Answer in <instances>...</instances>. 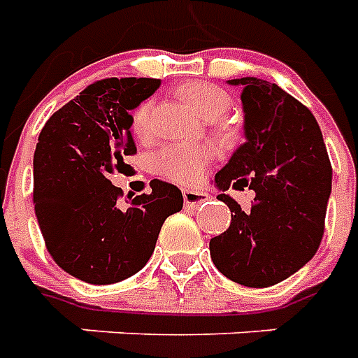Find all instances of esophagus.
I'll use <instances>...</instances> for the list:
<instances>
[{
	"mask_svg": "<svg viewBox=\"0 0 358 358\" xmlns=\"http://www.w3.org/2000/svg\"><path fill=\"white\" fill-rule=\"evenodd\" d=\"M182 195H184V203H186L187 207H197V205H201V203H205L209 199V194H207V192L189 189V187H186V189L182 192Z\"/></svg>",
	"mask_w": 358,
	"mask_h": 358,
	"instance_id": "esophagus-1",
	"label": "esophagus"
}]
</instances>
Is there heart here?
Wrapping results in <instances>:
<instances>
[{"instance_id":"heart-1","label":"heart","mask_w":358,"mask_h":358,"mask_svg":"<svg viewBox=\"0 0 358 358\" xmlns=\"http://www.w3.org/2000/svg\"><path fill=\"white\" fill-rule=\"evenodd\" d=\"M180 97L205 120H215L230 107V95L209 82H192L178 90ZM151 128V105L141 103L132 113V130L138 138H148ZM213 149L207 145L178 143L161 149L153 159V166L164 178L180 184H194L201 178Z\"/></svg>"}]
</instances>
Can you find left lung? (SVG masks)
<instances>
[{
  "label": "left lung",
  "instance_id": "left-lung-1",
  "mask_svg": "<svg viewBox=\"0 0 358 358\" xmlns=\"http://www.w3.org/2000/svg\"><path fill=\"white\" fill-rule=\"evenodd\" d=\"M241 88L243 138L215 174L217 199L232 220L209 243L210 259L226 278L268 287L315 257L331 194V164L320 126L295 97L257 76L234 78ZM249 187L254 205L241 210L224 192Z\"/></svg>",
  "mask_w": 358,
  "mask_h": 358
}]
</instances>
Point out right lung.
Listing matches in <instances>:
<instances>
[{
	"label": "right lung",
	"instance_id": "right-lung-1",
	"mask_svg": "<svg viewBox=\"0 0 358 358\" xmlns=\"http://www.w3.org/2000/svg\"><path fill=\"white\" fill-rule=\"evenodd\" d=\"M157 78H107L55 110L34 151V209L48 251L82 282L115 284L140 272L161 226L182 210L174 184L120 201L107 178L136 153L132 110L155 94Z\"/></svg>",
	"mask_w": 358,
	"mask_h": 358
}]
</instances>
